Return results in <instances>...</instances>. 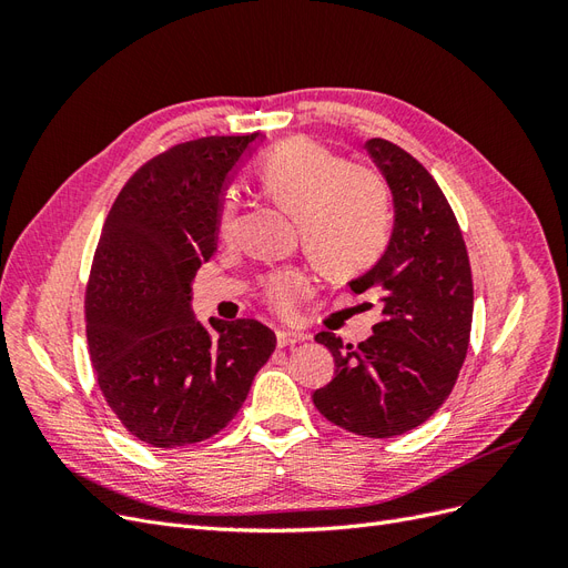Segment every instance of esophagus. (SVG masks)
Returning <instances> with one entry per match:
<instances>
[{
  "label": "esophagus",
  "instance_id": "1",
  "mask_svg": "<svg viewBox=\"0 0 568 568\" xmlns=\"http://www.w3.org/2000/svg\"><path fill=\"white\" fill-rule=\"evenodd\" d=\"M307 336L305 334H298V332H288V329H277V343L280 348H288V346H296V343L305 341Z\"/></svg>",
  "mask_w": 568,
  "mask_h": 568
}]
</instances>
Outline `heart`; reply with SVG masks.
<instances>
[{"label": "heart", "instance_id": "obj_1", "mask_svg": "<svg viewBox=\"0 0 568 568\" xmlns=\"http://www.w3.org/2000/svg\"><path fill=\"white\" fill-rule=\"evenodd\" d=\"M265 194L294 215L305 253L326 274H355L382 255L390 232L388 194L369 168L343 161L338 153L305 136L274 146L257 165ZM236 201L227 196L217 213L220 236H230ZM311 288L301 270L272 274L265 296L274 311L291 313Z\"/></svg>", "mask_w": 568, "mask_h": 568}]
</instances>
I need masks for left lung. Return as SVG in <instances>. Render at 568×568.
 I'll list each match as a JSON object with an SVG mask.
<instances>
[{"instance_id": "8db88e82", "label": "left lung", "mask_w": 568, "mask_h": 568, "mask_svg": "<svg viewBox=\"0 0 568 568\" xmlns=\"http://www.w3.org/2000/svg\"><path fill=\"white\" fill-rule=\"evenodd\" d=\"M365 149L390 189L393 232L376 265L348 286L379 294L384 317L357 346L332 332L315 336L332 351L336 376L313 403L346 432L390 438L450 395L469 348L474 284L457 217L428 170L379 136Z\"/></svg>"}]
</instances>
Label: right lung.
Listing matches in <instances>:
<instances>
[{
    "mask_svg": "<svg viewBox=\"0 0 568 568\" xmlns=\"http://www.w3.org/2000/svg\"><path fill=\"white\" fill-rule=\"evenodd\" d=\"M257 134L201 136L144 163L120 189L90 272L84 317L101 393L153 448L194 445L244 405L277 336L257 320L192 311V282L217 248V213Z\"/></svg>",
    "mask_w": 568,
    "mask_h": 568,
    "instance_id": "add662e5",
    "label": "right lung"
}]
</instances>
